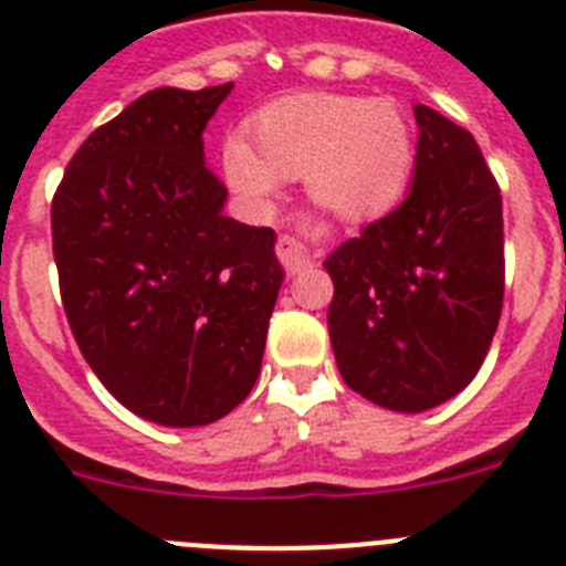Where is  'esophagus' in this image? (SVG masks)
Segmentation results:
<instances>
[{
  "label": "esophagus",
  "instance_id": "esophagus-1",
  "mask_svg": "<svg viewBox=\"0 0 566 566\" xmlns=\"http://www.w3.org/2000/svg\"><path fill=\"white\" fill-rule=\"evenodd\" d=\"M277 258L289 274L300 272V269L312 263V232H308V223H300L292 232L280 234Z\"/></svg>",
  "mask_w": 566,
  "mask_h": 566
}]
</instances>
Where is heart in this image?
Instances as JSON below:
<instances>
[{"label":"heart","instance_id":"obj_1","mask_svg":"<svg viewBox=\"0 0 566 566\" xmlns=\"http://www.w3.org/2000/svg\"><path fill=\"white\" fill-rule=\"evenodd\" d=\"M252 142L223 144L229 187L252 203L306 175L314 201L343 221L388 212L413 172V133L388 98L303 93L260 109Z\"/></svg>","mask_w":566,"mask_h":566}]
</instances>
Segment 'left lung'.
<instances>
[{
  "label": "left lung",
  "mask_w": 566,
  "mask_h": 566,
  "mask_svg": "<svg viewBox=\"0 0 566 566\" xmlns=\"http://www.w3.org/2000/svg\"><path fill=\"white\" fill-rule=\"evenodd\" d=\"M413 187L328 254V334L345 385L402 413L451 399L482 368L504 300L499 184L473 135L417 104Z\"/></svg>",
  "instance_id": "left-lung-1"
}]
</instances>
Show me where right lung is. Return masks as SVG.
I'll return each instance as SVG.
<instances>
[{
    "instance_id": "obj_1",
    "label": "right lung",
    "mask_w": 566,
    "mask_h": 566,
    "mask_svg": "<svg viewBox=\"0 0 566 566\" xmlns=\"http://www.w3.org/2000/svg\"><path fill=\"white\" fill-rule=\"evenodd\" d=\"M232 82L158 87L87 135L50 227L70 332L124 408L169 428L234 411L260 374L283 269L274 232L223 214L203 127Z\"/></svg>"
}]
</instances>
